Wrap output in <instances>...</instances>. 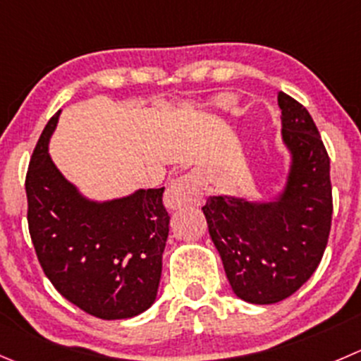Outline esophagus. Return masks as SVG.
I'll return each mask as SVG.
<instances>
[{"label":"esophagus","instance_id":"esophagus-1","mask_svg":"<svg viewBox=\"0 0 361 361\" xmlns=\"http://www.w3.org/2000/svg\"><path fill=\"white\" fill-rule=\"evenodd\" d=\"M202 201V187L201 181L194 174H185L176 178L173 183L167 187L164 195V204L169 209H181L187 206H195Z\"/></svg>","mask_w":361,"mask_h":361}]
</instances>
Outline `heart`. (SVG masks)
Segmentation results:
<instances>
[{"label":"heart","mask_w":361,"mask_h":361,"mask_svg":"<svg viewBox=\"0 0 361 361\" xmlns=\"http://www.w3.org/2000/svg\"><path fill=\"white\" fill-rule=\"evenodd\" d=\"M216 104H219V106H224V104H226V99H219L216 100Z\"/></svg>","instance_id":"b5f03b06"}]
</instances>
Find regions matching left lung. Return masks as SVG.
Wrapping results in <instances>:
<instances>
[{
	"mask_svg": "<svg viewBox=\"0 0 361 361\" xmlns=\"http://www.w3.org/2000/svg\"><path fill=\"white\" fill-rule=\"evenodd\" d=\"M282 141L291 152L284 190L268 202L213 195L202 206L209 236L238 298H289L317 269L331 227L330 157L309 111L279 93Z\"/></svg>",
	"mask_w": 361,
	"mask_h": 361,
	"instance_id": "left-lung-1",
	"label": "left lung"
}]
</instances>
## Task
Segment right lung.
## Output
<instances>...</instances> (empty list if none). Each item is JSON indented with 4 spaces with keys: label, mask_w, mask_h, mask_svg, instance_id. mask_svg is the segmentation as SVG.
<instances>
[{
    "label": "right lung",
    "mask_w": 361,
    "mask_h": 361,
    "mask_svg": "<svg viewBox=\"0 0 361 361\" xmlns=\"http://www.w3.org/2000/svg\"><path fill=\"white\" fill-rule=\"evenodd\" d=\"M49 120L26 174L27 227L44 274L70 303L100 319H128L157 298L169 234L164 188L95 202L65 180L47 152Z\"/></svg>",
    "instance_id": "right-lung-1"
}]
</instances>
